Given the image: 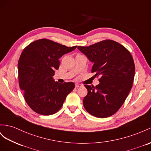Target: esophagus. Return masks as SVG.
Returning a JSON list of instances; mask_svg holds the SVG:
<instances>
[{
    "instance_id": "esophagus-1",
    "label": "esophagus",
    "mask_w": 151,
    "mask_h": 151,
    "mask_svg": "<svg viewBox=\"0 0 151 151\" xmlns=\"http://www.w3.org/2000/svg\"><path fill=\"white\" fill-rule=\"evenodd\" d=\"M82 86V85H80V84H79V83H76L75 84V87L76 88H78V87H81Z\"/></svg>"
}]
</instances>
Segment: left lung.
I'll return each instance as SVG.
<instances>
[{
	"mask_svg": "<svg viewBox=\"0 0 151 151\" xmlns=\"http://www.w3.org/2000/svg\"><path fill=\"white\" fill-rule=\"evenodd\" d=\"M78 48L93 63L92 73L100 76L96 87L85 85L88 91L83 101L85 109L96 117H110L121 107L132 87L133 57L124 46L110 40Z\"/></svg>",
	"mask_w": 151,
	"mask_h": 151,
	"instance_id": "left-lung-1",
	"label": "left lung"
}]
</instances>
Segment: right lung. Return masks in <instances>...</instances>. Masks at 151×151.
I'll list each match as a JSON object with an SVG mask.
<instances>
[{"label": "right lung", "mask_w": 151, "mask_h": 151, "mask_svg": "<svg viewBox=\"0 0 151 151\" xmlns=\"http://www.w3.org/2000/svg\"><path fill=\"white\" fill-rule=\"evenodd\" d=\"M77 46L67 47L41 39L24 48L18 60V80L24 99L30 109L42 115L55 114L63 106L75 83H60L53 76L60 65L59 59Z\"/></svg>", "instance_id": "1"}]
</instances>
